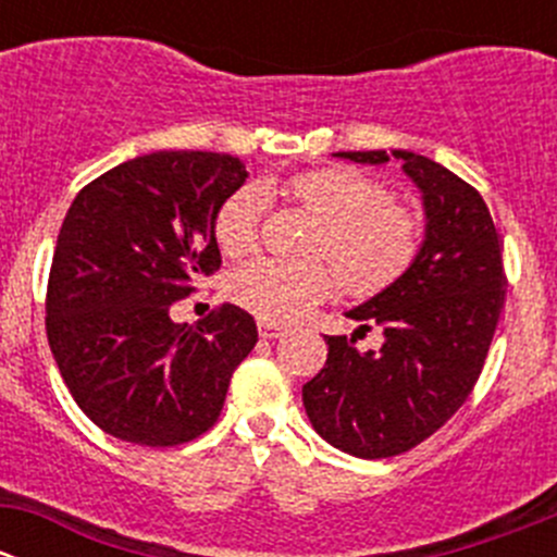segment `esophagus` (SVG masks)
<instances>
[{"label": "esophagus", "instance_id": "1", "mask_svg": "<svg viewBox=\"0 0 557 557\" xmlns=\"http://www.w3.org/2000/svg\"><path fill=\"white\" fill-rule=\"evenodd\" d=\"M258 334H261L263 339H277V336L285 334V325L269 323V320H258Z\"/></svg>", "mask_w": 557, "mask_h": 557}]
</instances>
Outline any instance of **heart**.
Here are the masks:
<instances>
[{
    "label": "heart",
    "mask_w": 557,
    "mask_h": 557,
    "mask_svg": "<svg viewBox=\"0 0 557 557\" xmlns=\"http://www.w3.org/2000/svg\"><path fill=\"white\" fill-rule=\"evenodd\" d=\"M280 194L314 218L305 250L310 258H256L234 269L228 299L269 323H290L318 305L336 283L352 296H374L409 272L420 252L418 212L391 199L372 174L320 166L280 185ZM263 201L256 188H239L218 207L212 234L226 256L256 250Z\"/></svg>",
    "instance_id": "1"
}]
</instances>
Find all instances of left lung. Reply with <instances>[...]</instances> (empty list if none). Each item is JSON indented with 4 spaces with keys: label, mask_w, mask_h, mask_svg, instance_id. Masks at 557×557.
<instances>
[{
    "label": "left lung",
    "mask_w": 557,
    "mask_h": 557,
    "mask_svg": "<svg viewBox=\"0 0 557 557\" xmlns=\"http://www.w3.org/2000/svg\"><path fill=\"white\" fill-rule=\"evenodd\" d=\"M356 164L404 161L423 194L425 239L398 283L347 318L383 331L380 350L325 336V367L301 387L307 418L329 445L356 458L412 450L458 412L485 367L504 310L502 243L476 188L409 150L336 153ZM356 331V334H358Z\"/></svg>",
    "instance_id": "left-lung-1"
}]
</instances>
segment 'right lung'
I'll list each match as a JSON object with an SVG mask.
<instances>
[{
    "label": "right lung",
    "instance_id": "obj_1",
    "mask_svg": "<svg viewBox=\"0 0 557 557\" xmlns=\"http://www.w3.org/2000/svg\"><path fill=\"white\" fill-rule=\"evenodd\" d=\"M245 164L159 150L91 180L72 201L50 263L45 331L77 407L115 440L174 447L212 429L256 347L252 314L221 305L196 325L170 318L221 269L212 221Z\"/></svg>",
    "mask_w": 557,
    "mask_h": 557
}]
</instances>
